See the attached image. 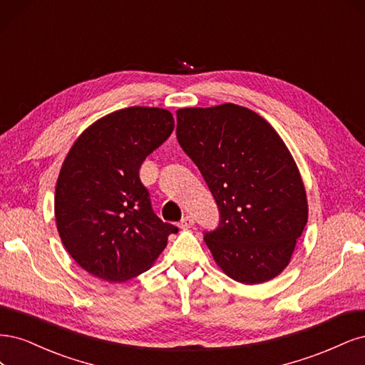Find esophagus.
<instances>
[{
	"instance_id": "1",
	"label": "esophagus",
	"mask_w": 365,
	"mask_h": 365,
	"mask_svg": "<svg viewBox=\"0 0 365 365\" xmlns=\"http://www.w3.org/2000/svg\"><path fill=\"white\" fill-rule=\"evenodd\" d=\"M194 226V218L191 215H186L182 218V221L179 222L180 229H191Z\"/></svg>"
}]
</instances>
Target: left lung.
I'll list each match as a JSON object with an SVG mask.
<instances>
[{
    "label": "left lung",
    "mask_w": 365,
    "mask_h": 365,
    "mask_svg": "<svg viewBox=\"0 0 365 365\" xmlns=\"http://www.w3.org/2000/svg\"><path fill=\"white\" fill-rule=\"evenodd\" d=\"M175 113L179 144L220 210V226L205 233L217 265L245 285L274 279L308 222L307 191L288 147L261 115L238 104Z\"/></svg>",
    "instance_id": "obj_1"
}]
</instances>
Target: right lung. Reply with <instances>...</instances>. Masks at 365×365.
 <instances>
[{
  "label": "right lung",
  "instance_id": "obj_1",
  "mask_svg": "<svg viewBox=\"0 0 365 365\" xmlns=\"http://www.w3.org/2000/svg\"><path fill=\"white\" fill-rule=\"evenodd\" d=\"M173 128L170 110L133 106L91 124L68 151L56 183V226L66 252L92 276H139L178 232L153 212L139 180L143 162Z\"/></svg>",
  "mask_w": 365,
  "mask_h": 365
}]
</instances>
